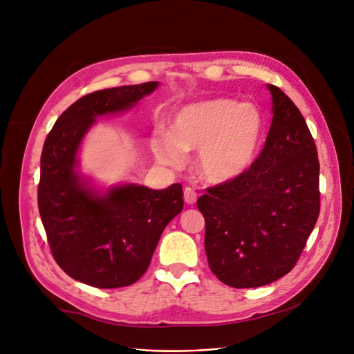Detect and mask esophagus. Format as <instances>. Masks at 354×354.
Returning <instances> with one entry per match:
<instances>
[{
  "instance_id": "esophagus-1",
  "label": "esophagus",
  "mask_w": 354,
  "mask_h": 354,
  "mask_svg": "<svg viewBox=\"0 0 354 354\" xmlns=\"http://www.w3.org/2000/svg\"><path fill=\"white\" fill-rule=\"evenodd\" d=\"M196 199H197V193L194 192V189L186 187L185 189V201H186V203L193 205L196 202Z\"/></svg>"
}]
</instances>
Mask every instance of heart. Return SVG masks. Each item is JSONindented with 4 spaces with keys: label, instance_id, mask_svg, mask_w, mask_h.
<instances>
[{
    "label": "heart",
    "instance_id": "b5f03b06",
    "mask_svg": "<svg viewBox=\"0 0 354 354\" xmlns=\"http://www.w3.org/2000/svg\"><path fill=\"white\" fill-rule=\"evenodd\" d=\"M264 132L260 110L231 98H214L185 106L173 120V135L160 132L152 139L157 158L178 167L186 151L199 149L201 173L214 183L244 174L257 158Z\"/></svg>",
    "mask_w": 354,
    "mask_h": 354
}]
</instances>
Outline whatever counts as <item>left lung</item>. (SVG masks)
<instances>
[{
	"instance_id": "8db88e82",
	"label": "left lung",
	"mask_w": 354,
	"mask_h": 354,
	"mask_svg": "<svg viewBox=\"0 0 354 354\" xmlns=\"http://www.w3.org/2000/svg\"><path fill=\"white\" fill-rule=\"evenodd\" d=\"M273 120L259 157L244 174L197 199L205 250L222 283L245 289L295 267L319 215L318 152L299 109L268 84Z\"/></svg>"
}]
</instances>
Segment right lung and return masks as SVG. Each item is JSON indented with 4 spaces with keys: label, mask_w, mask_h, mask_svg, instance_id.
Instances as JSON below:
<instances>
[{
    "label": "right lung",
    "mask_w": 354,
    "mask_h": 354,
    "mask_svg": "<svg viewBox=\"0 0 354 354\" xmlns=\"http://www.w3.org/2000/svg\"><path fill=\"white\" fill-rule=\"evenodd\" d=\"M157 81L94 91L55 122L40 157L37 205L55 261L82 283L113 289L135 283L165 226L185 202L180 183L164 190L123 185L98 196L75 171L81 140L97 116L131 109Z\"/></svg>",
    "instance_id": "1"
}]
</instances>
